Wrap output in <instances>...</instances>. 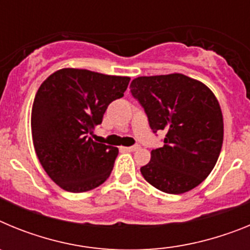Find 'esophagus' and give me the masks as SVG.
<instances>
[{
	"label": "esophagus",
	"instance_id": "1",
	"mask_svg": "<svg viewBox=\"0 0 250 250\" xmlns=\"http://www.w3.org/2000/svg\"><path fill=\"white\" fill-rule=\"evenodd\" d=\"M124 149L126 150V151H138V150L140 149V146H139V145H134V146H127L124 147Z\"/></svg>",
	"mask_w": 250,
	"mask_h": 250
}]
</instances>
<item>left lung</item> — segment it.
Masks as SVG:
<instances>
[{"mask_svg":"<svg viewBox=\"0 0 250 250\" xmlns=\"http://www.w3.org/2000/svg\"><path fill=\"white\" fill-rule=\"evenodd\" d=\"M152 131H165L164 145L151 150L140 171L149 184L183 194L204 182L215 167L224 136L218 99L202 81L183 74L136 77L130 83Z\"/></svg>","mask_w":250,"mask_h":250,"instance_id":"1","label":"left lung"}]
</instances>
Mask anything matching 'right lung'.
<instances>
[{"instance_id":"right-lung-1","label":"right lung","mask_w":250,"mask_h":250,"mask_svg":"<svg viewBox=\"0 0 250 250\" xmlns=\"http://www.w3.org/2000/svg\"><path fill=\"white\" fill-rule=\"evenodd\" d=\"M129 81V76L66 67L41 83L31 111L32 140L40 164L61 189L83 193L110 176L118 147L90 135Z\"/></svg>"}]
</instances>
